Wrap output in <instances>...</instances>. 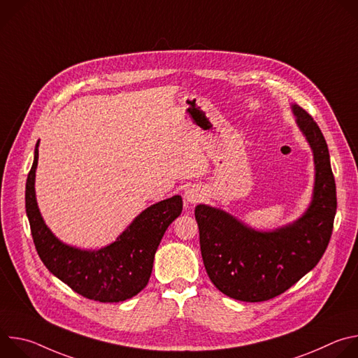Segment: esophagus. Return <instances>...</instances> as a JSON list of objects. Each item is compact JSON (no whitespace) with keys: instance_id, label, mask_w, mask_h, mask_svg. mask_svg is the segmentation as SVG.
<instances>
[{"instance_id":"obj_1","label":"esophagus","mask_w":358,"mask_h":358,"mask_svg":"<svg viewBox=\"0 0 358 358\" xmlns=\"http://www.w3.org/2000/svg\"><path fill=\"white\" fill-rule=\"evenodd\" d=\"M202 196H203L202 189H199L198 187H189L184 192V198L188 203H196L202 199Z\"/></svg>"}]
</instances>
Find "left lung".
<instances>
[{"label":"left lung","mask_w":358,"mask_h":358,"mask_svg":"<svg viewBox=\"0 0 358 358\" xmlns=\"http://www.w3.org/2000/svg\"><path fill=\"white\" fill-rule=\"evenodd\" d=\"M296 124L315 157V187L309 208L294 222L257 231L206 203L195 207L203 266L224 294L242 301L279 296L322 259L337 210L336 182L327 143L313 117L292 105Z\"/></svg>","instance_id":"1"}]
</instances>
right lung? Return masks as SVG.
I'll return each instance as SVG.
<instances>
[{"label":"right lung","instance_id":"1","mask_svg":"<svg viewBox=\"0 0 358 358\" xmlns=\"http://www.w3.org/2000/svg\"><path fill=\"white\" fill-rule=\"evenodd\" d=\"M38 145L25 187V208L32 239L48 271L72 290L101 303H117L141 292L148 283L156 250L166 229L182 211L174 195L145 208L110 245L85 250L59 241L42 220L35 196Z\"/></svg>","mask_w":358,"mask_h":358}]
</instances>
